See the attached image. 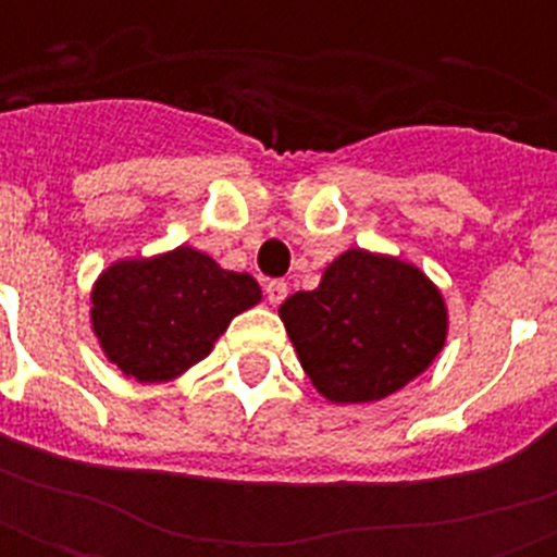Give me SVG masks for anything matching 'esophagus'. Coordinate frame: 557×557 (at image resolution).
I'll return each mask as SVG.
<instances>
[{
    "instance_id": "1",
    "label": "esophagus",
    "mask_w": 557,
    "mask_h": 557,
    "mask_svg": "<svg viewBox=\"0 0 557 557\" xmlns=\"http://www.w3.org/2000/svg\"><path fill=\"white\" fill-rule=\"evenodd\" d=\"M286 295H288L286 280H269V283H265V297H269L271 306L283 304V300H286Z\"/></svg>"
}]
</instances>
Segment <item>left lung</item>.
I'll use <instances>...</instances> for the list:
<instances>
[{
  "mask_svg": "<svg viewBox=\"0 0 557 557\" xmlns=\"http://www.w3.org/2000/svg\"><path fill=\"white\" fill-rule=\"evenodd\" d=\"M280 318L300 364L330 401H379L416 379L445 344V304L422 271L361 248L341 253L314 292Z\"/></svg>",
  "mask_w": 557,
  "mask_h": 557,
  "instance_id": "obj_1",
  "label": "left lung"
}]
</instances>
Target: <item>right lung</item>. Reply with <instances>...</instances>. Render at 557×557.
<instances>
[{
    "label": "right lung",
    "mask_w": 557,
    "mask_h": 557,
    "mask_svg": "<svg viewBox=\"0 0 557 557\" xmlns=\"http://www.w3.org/2000/svg\"><path fill=\"white\" fill-rule=\"evenodd\" d=\"M257 300L251 274L219 269L208 253L182 245L103 271L91 292V326L124 375L168 381L199 364L231 318Z\"/></svg>",
    "instance_id": "1"
}]
</instances>
